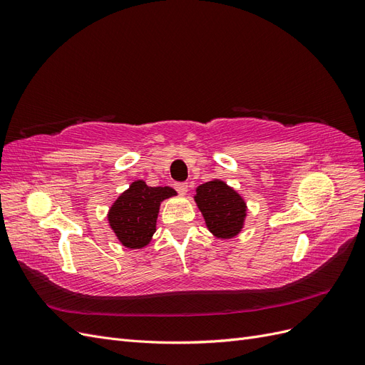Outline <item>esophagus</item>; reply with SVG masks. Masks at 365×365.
Returning a JSON list of instances; mask_svg holds the SVG:
<instances>
[{"label": "esophagus", "instance_id": "34e87169", "mask_svg": "<svg viewBox=\"0 0 365 365\" xmlns=\"http://www.w3.org/2000/svg\"><path fill=\"white\" fill-rule=\"evenodd\" d=\"M175 189L178 190V193L185 195L187 192H189V185H187V182H176L175 184Z\"/></svg>", "mask_w": 365, "mask_h": 365}]
</instances>
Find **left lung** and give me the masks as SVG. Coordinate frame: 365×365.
<instances>
[{
    "mask_svg": "<svg viewBox=\"0 0 365 365\" xmlns=\"http://www.w3.org/2000/svg\"><path fill=\"white\" fill-rule=\"evenodd\" d=\"M195 202L215 237L233 239L244 228L247 202L227 182L212 180L197 185Z\"/></svg>",
    "mask_w": 365,
    "mask_h": 365,
    "instance_id": "8db88e82",
    "label": "left lung"
}]
</instances>
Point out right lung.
<instances>
[{
    "label": "right lung",
    "mask_w": 365,
    "mask_h": 365,
    "mask_svg": "<svg viewBox=\"0 0 365 365\" xmlns=\"http://www.w3.org/2000/svg\"><path fill=\"white\" fill-rule=\"evenodd\" d=\"M176 196L172 187H150L137 180L121 193L108 212V222L120 244L129 250L145 248L157 230L160 205Z\"/></svg>",
    "instance_id": "obj_1"
}]
</instances>
